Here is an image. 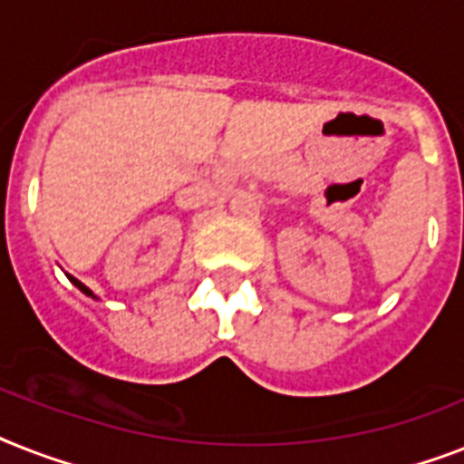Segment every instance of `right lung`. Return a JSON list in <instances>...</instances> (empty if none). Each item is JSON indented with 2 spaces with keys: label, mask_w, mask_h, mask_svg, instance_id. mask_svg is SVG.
<instances>
[{
  "label": "right lung",
  "mask_w": 464,
  "mask_h": 464,
  "mask_svg": "<svg viewBox=\"0 0 464 464\" xmlns=\"http://www.w3.org/2000/svg\"><path fill=\"white\" fill-rule=\"evenodd\" d=\"M66 276H69V274H66ZM69 281H71V284H73V285H75V288H78V291H82V293H85V295H90V297H95V293L90 291V288H88V285H85V284H81V281H78V278L69 276Z\"/></svg>",
  "instance_id": "1"
}]
</instances>
